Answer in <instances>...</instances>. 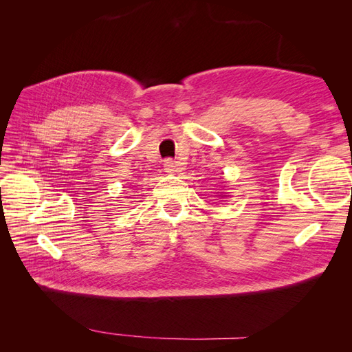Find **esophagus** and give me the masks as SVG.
Returning a JSON list of instances; mask_svg holds the SVG:
<instances>
[{
    "label": "esophagus",
    "mask_w": 352,
    "mask_h": 352,
    "mask_svg": "<svg viewBox=\"0 0 352 352\" xmlns=\"http://www.w3.org/2000/svg\"><path fill=\"white\" fill-rule=\"evenodd\" d=\"M176 168H177L176 162H173L172 158H167L166 162H164V172L166 173H175Z\"/></svg>",
    "instance_id": "esophagus-1"
}]
</instances>
